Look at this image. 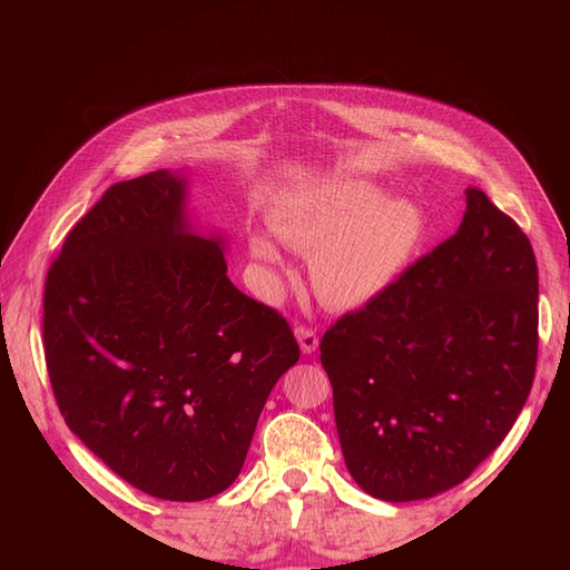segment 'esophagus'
Returning <instances> with one entry per match:
<instances>
[{
  "label": "esophagus",
  "instance_id": "1",
  "mask_svg": "<svg viewBox=\"0 0 570 570\" xmlns=\"http://www.w3.org/2000/svg\"><path fill=\"white\" fill-rule=\"evenodd\" d=\"M295 337H297L299 350H302L304 354H314V352L318 350V335L312 331V327L299 325L297 331H295Z\"/></svg>",
  "mask_w": 570,
  "mask_h": 570
}]
</instances>
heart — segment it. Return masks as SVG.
I'll list each match as a JSON object with an SVG mask.
<instances>
[{
  "mask_svg": "<svg viewBox=\"0 0 570 570\" xmlns=\"http://www.w3.org/2000/svg\"><path fill=\"white\" fill-rule=\"evenodd\" d=\"M425 212L409 197H387L366 178H327L292 195L273 233L299 252H314V285L335 308H364L402 278L425 237ZM249 249L264 264H278L281 249L268 235H254Z\"/></svg>",
  "mask_w": 570,
  "mask_h": 570,
  "instance_id": "1",
  "label": "heart"
}]
</instances>
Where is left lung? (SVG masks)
I'll use <instances>...</instances> for the list:
<instances>
[{
  "instance_id": "1",
  "label": "left lung",
  "mask_w": 570,
  "mask_h": 570,
  "mask_svg": "<svg viewBox=\"0 0 570 570\" xmlns=\"http://www.w3.org/2000/svg\"><path fill=\"white\" fill-rule=\"evenodd\" d=\"M534 361L530 239L469 187L459 230L321 340L356 485L383 502L459 485L519 419Z\"/></svg>"
}]
</instances>
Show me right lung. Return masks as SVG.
<instances>
[{
	"label": "right lung",
	"instance_id": "obj_1",
	"mask_svg": "<svg viewBox=\"0 0 570 570\" xmlns=\"http://www.w3.org/2000/svg\"><path fill=\"white\" fill-rule=\"evenodd\" d=\"M187 185L168 168L111 185L51 264L42 318L66 425L168 502L233 485L299 358L287 321L230 283L226 235L195 226Z\"/></svg>",
	"mask_w": 570,
	"mask_h": 570
}]
</instances>
